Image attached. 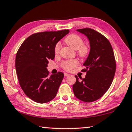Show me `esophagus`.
<instances>
[{
    "instance_id": "esophagus-1",
    "label": "esophagus",
    "mask_w": 132,
    "mask_h": 132,
    "mask_svg": "<svg viewBox=\"0 0 132 132\" xmlns=\"http://www.w3.org/2000/svg\"><path fill=\"white\" fill-rule=\"evenodd\" d=\"M64 76L65 77H68V76H70V75L68 74V73H64Z\"/></svg>"
}]
</instances>
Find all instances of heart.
Segmentation results:
<instances>
[{
	"mask_svg": "<svg viewBox=\"0 0 132 132\" xmlns=\"http://www.w3.org/2000/svg\"><path fill=\"white\" fill-rule=\"evenodd\" d=\"M65 43L70 47L75 50H77V53L81 57H86L88 55L89 48L87 45H83V40L81 37L77 34H72L68 35L64 39ZM61 45L60 43H57L55 46V53L58 54L61 50ZM79 62L76 59L70 60L63 62L62 67L66 70H70L78 66Z\"/></svg>",
	"mask_w": 132,
	"mask_h": 132,
	"instance_id": "1",
	"label": "heart"
}]
</instances>
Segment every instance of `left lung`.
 Masks as SVG:
<instances>
[{
  "label": "left lung",
  "mask_w": 132,
  "mask_h": 132,
  "mask_svg": "<svg viewBox=\"0 0 132 132\" xmlns=\"http://www.w3.org/2000/svg\"><path fill=\"white\" fill-rule=\"evenodd\" d=\"M90 41V51L83 64L86 77L80 80L77 76L73 86L76 97L86 102L95 101L104 95L114 77L116 61L110 42L103 35L90 28L78 29Z\"/></svg>",
  "instance_id": "8db88e82"
}]
</instances>
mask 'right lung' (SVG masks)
Here are the masks:
<instances>
[{"label":"right lung","mask_w":132,"mask_h":132,"mask_svg":"<svg viewBox=\"0 0 132 132\" xmlns=\"http://www.w3.org/2000/svg\"><path fill=\"white\" fill-rule=\"evenodd\" d=\"M69 30L37 32L28 37L18 50L15 70L19 84L25 94L33 101L43 104L55 97L64 75L62 72L48 76L49 59L55 57L57 42Z\"/></svg>","instance_id":"right-lung-1"}]
</instances>
